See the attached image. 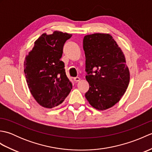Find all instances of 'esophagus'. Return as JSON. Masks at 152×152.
Returning a JSON list of instances; mask_svg holds the SVG:
<instances>
[{"mask_svg": "<svg viewBox=\"0 0 152 152\" xmlns=\"http://www.w3.org/2000/svg\"><path fill=\"white\" fill-rule=\"evenodd\" d=\"M74 81L78 82L80 81V78H79V77H75V78H74Z\"/></svg>", "mask_w": 152, "mask_h": 152, "instance_id": "esophagus-1", "label": "esophagus"}]
</instances>
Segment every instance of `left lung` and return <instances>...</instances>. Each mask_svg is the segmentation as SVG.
<instances>
[{
  "mask_svg": "<svg viewBox=\"0 0 152 152\" xmlns=\"http://www.w3.org/2000/svg\"><path fill=\"white\" fill-rule=\"evenodd\" d=\"M83 44L89 84L86 98L94 108L105 110L120 101L129 83L125 56L109 34L86 35Z\"/></svg>",
  "mask_w": 152,
  "mask_h": 152,
  "instance_id": "left-lung-1",
  "label": "left lung"
}]
</instances>
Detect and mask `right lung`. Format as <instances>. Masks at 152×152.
<instances>
[{
	"label": "right lung",
	"mask_w": 152,
	"mask_h": 152,
	"mask_svg": "<svg viewBox=\"0 0 152 152\" xmlns=\"http://www.w3.org/2000/svg\"><path fill=\"white\" fill-rule=\"evenodd\" d=\"M72 35L58 31L51 34L44 33L25 57L24 72L28 88L36 101L44 108L57 107L72 89L64 63L60 60L64 44Z\"/></svg>",
	"instance_id": "right-lung-1"
}]
</instances>
